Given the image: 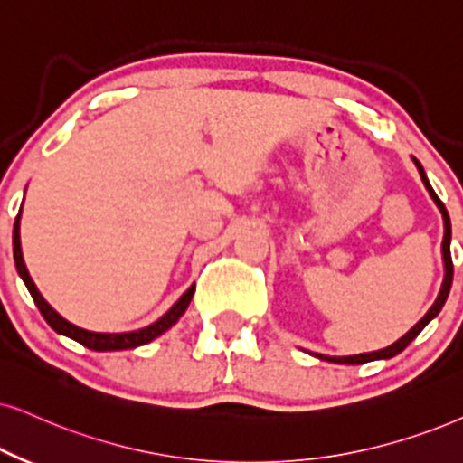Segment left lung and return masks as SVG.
<instances>
[{
  "label": "left lung",
  "instance_id": "left-lung-1",
  "mask_svg": "<svg viewBox=\"0 0 463 463\" xmlns=\"http://www.w3.org/2000/svg\"><path fill=\"white\" fill-rule=\"evenodd\" d=\"M412 162H414V166H417V171H419V175H420V179H423V185H425V190L430 192L431 201H434V203H436V207L440 209V213H442V220H444V239H442V262H444V279H442L440 292H438V297H436L434 306H431L430 309H427V314L423 316V318L419 320L417 325L412 326L411 331L406 333V335H402L400 339H397V342H393V344H391V346H387V348L373 350V353L350 354V356H326V354H318V353H316V354H314V353H309V354L318 356V359H323V361H331V363H342V365H361V363H367V361L391 359V356L400 354L402 350L406 348L408 344H411L412 339L417 337L419 333L423 331L425 326L430 325L431 320H434L438 314H440V309H442V306H444V301H447V297H449V292H450V284H453V260H450V220H449V212H447V207H444V203L440 201V198L436 196V192H434V188H431L430 179H427V175H425V171H423V166H420V162L417 160V157H412Z\"/></svg>",
  "mask_w": 463,
  "mask_h": 463
}]
</instances>
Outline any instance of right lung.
Segmentation results:
<instances>
[{
    "mask_svg": "<svg viewBox=\"0 0 463 463\" xmlns=\"http://www.w3.org/2000/svg\"><path fill=\"white\" fill-rule=\"evenodd\" d=\"M13 251H14V265H16V271H19L21 279L25 282L29 295H32L33 303H36L40 314L44 316L46 323L51 325V329H55L60 335H66L70 339H74V342L83 344L85 348L90 350H98V353H107V350H130V348H137V346H143V344H149L151 339L160 337L164 331H168L171 326L177 323L181 316L185 314V309H188L190 301H192V295H194L196 286L192 284L188 290L184 292V295L179 297L177 303L168 309L166 314L160 316V318L156 320V323H151L149 326H143V329L138 331H126V333H98V331H87V329H80V326H76L70 323V320L63 318L60 312H55L49 306V301L44 299L43 295H40V290L36 288V284H33L32 275H29L27 267H25V260H23V250H21V212L16 215L14 220V231H13Z\"/></svg>",
    "mask_w": 463,
    "mask_h": 463,
    "instance_id": "right-lung-1",
    "label": "right lung"
}]
</instances>
